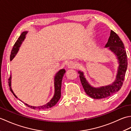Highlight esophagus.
Returning a JSON list of instances; mask_svg holds the SVG:
<instances>
[{
	"label": "esophagus",
	"instance_id": "esophagus-1",
	"mask_svg": "<svg viewBox=\"0 0 131 131\" xmlns=\"http://www.w3.org/2000/svg\"><path fill=\"white\" fill-rule=\"evenodd\" d=\"M68 68H69V69H73V68H75L76 66V64L74 62H73V61H70L68 63Z\"/></svg>",
	"mask_w": 131,
	"mask_h": 131
}]
</instances>
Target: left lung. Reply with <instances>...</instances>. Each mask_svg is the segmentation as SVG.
Returning <instances> with one entry per match:
<instances>
[{
    "mask_svg": "<svg viewBox=\"0 0 131 131\" xmlns=\"http://www.w3.org/2000/svg\"><path fill=\"white\" fill-rule=\"evenodd\" d=\"M105 47L108 48L114 53L119 63L116 78L112 84L100 87H94L88 83L83 71L78 72L79 74L80 82L85 93L94 99L106 98L120 90L123 85L127 68V56L124 44L119 36L113 30H111L110 35Z\"/></svg>",
    "mask_w": 131,
    "mask_h": 131,
    "instance_id": "obj_1",
    "label": "left lung"
}]
</instances>
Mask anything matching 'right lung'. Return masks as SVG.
Listing matches in <instances>:
<instances>
[{"instance_id": "right-lung-1", "label": "right lung", "mask_w": 131, "mask_h": 131, "mask_svg": "<svg viewBox=\"0 0 131 131\" xmlns=\"http://www.w3.org/2000/svg\"><path fill=\"white\" fill-rule=\"evenodd\" d=\"M28 31H25L21 33V35L19 36V38H18V39L16 41L15 44H14V46L13 47V48L12 51H11V53L10 56V60L12 61L13 58L16 56V55L19 49L20 48V47L21 46L22 43H23V41H24L25 39L26 38V35L27 34ZM65 69H61L59 71H58L57 73L56 74L55 76H54V93L53 97H52V99L50 100V101L47 103L46 104L43 105V106H30L28 104H26V103H24L27 106L33 108V109H37V110H41V109H46V108H51L57 104V102L58 101V100L60 99L61 97V85H62V80L63 77L64 75V74L65 73ZM11 75L9 78V79H8L9 82H8V83H9V87L10 88V91L12 92V93L14 94L16 98H18L16 96V94L14 93L13 91L12 90V88H11Z\"/></svg>"}]
</instances>
